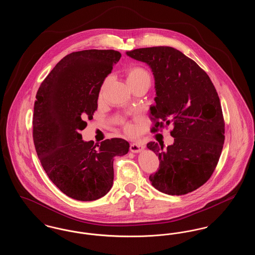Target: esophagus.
Here are the masks:
<instances>
[{"label":"esophagus","instance_id":"1","mask_svg":"<svg viewBox=\"0 0 255 255\" xmlns=\"http://www.w3.org/2000/svg\"><path fill=\"white\" fill-rule=\"evenodd\" d=\"M143 149H144V145L141 144V143H139V142H133V143H131V145H130V150H131V152H133V153H139V152L142 151Z\"/></svg>","mask_w":255,"mask_h":255}]
</instances>
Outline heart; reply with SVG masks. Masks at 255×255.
<instances>
[{"mask_svg":"<svg viewBox=\"0 0 255 255\" xmlns=\"http://www.w3.org/2000/svg\"><path fill=\"white\" fill-rule=\"evenodd\" d=\"M126 76H127V82L130 86L134 85V84H138V83H142V82H151V76L149 73L146 71L144 68L140 67V66H133L130 67L126 70ZM108 82V78L105 79V81L103 82V84L101 86V92L103 90V88L106 85V83ZM125 130L127 132H131L132 131V126L129 123H126L124 125Z\"/></svg>","mask_w":255,"mask_h":255,"instance_id":"1","label":"heart"}]
</instances>
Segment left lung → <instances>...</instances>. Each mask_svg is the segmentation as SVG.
Returning a JSON list of instances; mask_svg holds the SVG:
<instances>
[{
	"label": "left lung",
	"instance_id": "left-lung-1",
	"mask_svg": "<svg viewBox=\"0 0 255 255\" xmlns=\"http://www.w3.org/2000/svg\"><path fill=\"white\" fill-rule=\"evenodd\" d=\"M146 63L155 77L156 105L150 108L151 131L172 124L174 143L151 141L147 148L159 159L149 180L158 191L184 195L205 184L216 168L225 141V122L216 89L195 61L171 47L127 51Z\"/></svg>",
	"mask_w": 255,
	"mask_h": 255
}]
</instances>
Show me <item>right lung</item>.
Masks as SVG:
<instances>
[{
  "label": "right lung",
  "instance_id": "add662e5",
  "mask_svg": "<svg viewBox=\"0 0 255 255\" xmlns=\"http://www.w3.org/2000/svg\"><path fill=\"white\" fill-rule=\"evenodd\" d=\"M121 57L114 49L72 52L37 92L32 120L37 156L49 180L74 200L95 201L107 194L114 182V158L129 151L125 139L95 144L80 133L86 121L93 120L100 88Z\"/></svg>",
  "mask_w": 255,
  "mask_h": 255
}]
</instances>
